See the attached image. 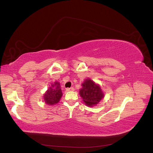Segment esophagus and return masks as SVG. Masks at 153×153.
<instances>
[{"mask_svg":"<svg viewBox=\"0 0 153 153\" xmlns=\"http://www.w3.org/2000/svg\"><path fill=\"white\" fill-rule=\"evenodd\" d=\"M65 91H74V88H66V89H65Z\"/></svg>","mask_w":153,"mask_h":153,"instance_id":"1","label":"esophagus"}]
</instances>
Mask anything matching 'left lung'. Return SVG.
Returning a JSON list of instances; mask_svg holds the SVG:
<instances>
[{
	"mask_svg": "<svg viewBox=\"0 0 153 153\" xmlns=\"http://www.w3.org/2000/svg\"><path fill=\"white\" fill-rule=\"evenodd\" d=\"M79 89V95L87 106L94 107L104 97V94L100 84L91 79H85Z\"/></svg>",
	"mask_w": 153,
	"mask_h": 153,
	"instance_id": "obj_1",
	"label": "left lung"
}]
</instances>
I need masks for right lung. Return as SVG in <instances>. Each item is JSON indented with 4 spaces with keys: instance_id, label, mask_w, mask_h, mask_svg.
I'll use <instances>...</instances> for the list:
<instances>
[{
    "instance_id": "obj_1",
    "label": "right lung",
    "mask_w": 153,
    "mask_h": 153,
    "mask_svg": "<svg viewBox=\"0 0 153 153\" xmlns=\"http://www.w3.org/2000/svg\"><path fill=\"white\" fill-rule=\"evenodd\" d=\"M62 91L59 82L55 81L51 83L47 91L44 94V102L49 105H54L58 103L62 96Z\"/></svg>"
}]
</instances>
